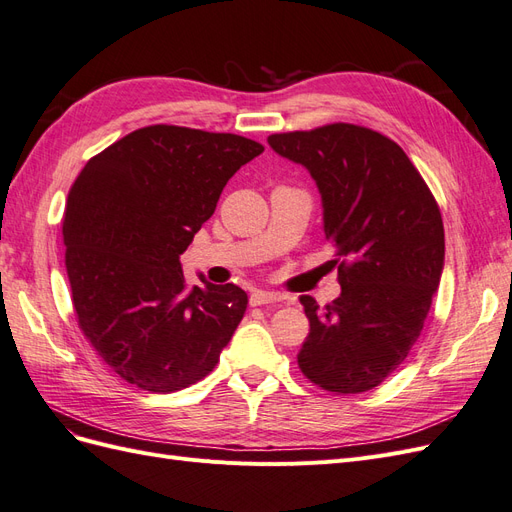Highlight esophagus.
I'll use <instances>...</instances> for the list:
<instances>
[{
    "mask_svg": "<svg viewBox=\"0 0 512 512\" xmlns=\"http://www.w3.org/2000/svg\"><path fill=\"white\" fill-rule=\"evenodd\" d=\"M282 301V297L280 294H275V292H265V290H256V292H252V297H250V303L256 307V305H271V303H280Z\"/></svg>",
    "mask_w": 512,
    "mask_h": 512,
    "instance_id": "34e87169",
    "label": "esophagus"
}]
</instances>
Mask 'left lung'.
Masks as SVG:
<instances>
[{
  "label": "left lung",
  "instance_id": "obj_1",
  "mask_svg": "<svg viewBox=\"0 0 512 512\" xmlns=\"http://www.w3.org/2000/svg\"><path fill=\"white\" fill-rule=\"evenodd\" d=\"M267 141L316 181L342 284L324 309L301 297L309 335L299 367L331 393L374 389L404 363L440 286V209L404 149L374 130L333 123Z\"/></svg>",
  "mask_w": 512,
  "mask_h": 512
}]
</instances>
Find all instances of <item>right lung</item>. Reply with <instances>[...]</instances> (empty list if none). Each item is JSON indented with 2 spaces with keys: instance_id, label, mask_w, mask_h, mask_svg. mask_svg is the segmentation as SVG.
<instances>
[{
  "instance_id": "add662e5",
  "label": "right lung",
  "mask_w": 512,
  "mask_h": 512,
  "mask_svg": "<svg viewBox=\"0 0 512 512\" xmlns=\"http://www.w3.org/2000/svg\"><path fill=\"white\" fill-rule=\"evenodd\" d=\"M262 151L237 134L149 126L76 177L64 218L72 303L104 363L138 389L173 393L205 378L239 327L245 290L190 286L179 256Z\"/></svg>"
}]
</instances>
